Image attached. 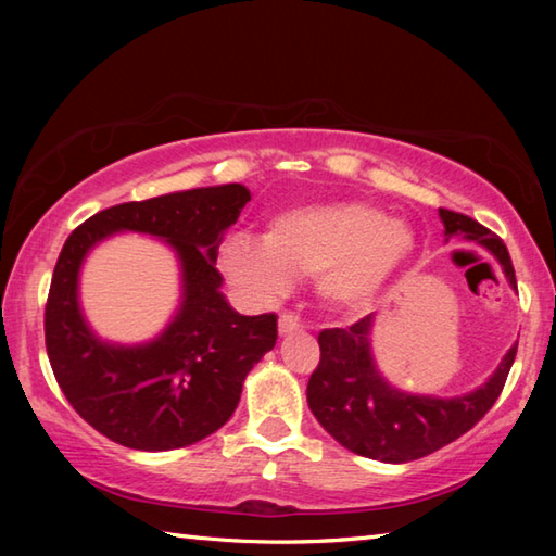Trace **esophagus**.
<instances>
[{"label": "esophagus", "instance_id": "1", "mask_svg": "<svg viewBox=\"0 0 556 556\" xmlns=\"http://www.w3.org/2000/svg\"><path fill=\"white\" fill-rule=\"evenodd\" d=\"M301 329H303V325L296 315H291V313L279 315V337H289L293 332H301Z\"/></svg>", "mask_w": 556, "mask_h": 556}]
</instances>
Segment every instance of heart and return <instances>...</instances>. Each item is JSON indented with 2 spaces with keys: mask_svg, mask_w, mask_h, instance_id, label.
Masks as SVG:
<instances>
[{
  "mask_svg": "<svg viewBox=\"0 0 556 556\" xmlns=\"http://www.w3.org/2000/svg\"><path fill=\"white\" fill-rule=\"evenodd\" d=\"M413 255L416 231L406 219L363 200H323L271 215L263 241L229 236L222 267L255 301L281 296L291 277H315L329 308L356 313L384 296Z\"/></svg>",
  "mask_w": 556,
  "mask_h": 556,
  "instance_id": "b5f03b06",
  "label": "heart"
}]
</instances>
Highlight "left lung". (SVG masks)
Returning a JSON list of instances; mask_svg holds the SVG:
<instances>
[{"label": "left lung", "mask_w": 556, "mask_h": 556, "mask_svg": "<svg viewBox=\"0 0 556 556\" xmlns=\"http://www.w3.org/2000/svg\"><path fill=\"white\" fill-rule=\"evenodd\" d=\"M440 219L444 224V241L464 239L485 248L516 291L511 257L500 236L452 210H440ZM372 327L375 313L349 329L334 327L320 332L317 341L323 356L311 375L305 396L317 422L341 446L382 464L422 458L473 428L500 399L518 346L516 341L504 353L497 370L473 392L458 396L413 394L389 382L377 368Z\"/></svg>", "instance_id": "left-lung-1"}]
</instances>
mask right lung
<instances>
[{"label":"right lung","mask_w":556,"mask_h":556,"mask_svg":"<svg viewBox=\"0 0 556 556\" xmlns=\"http://www.w3.org/2000/svg\"><path fill=\"white\" fill-rule=\"evenodd\" d=\"M248 200L241 184L176 191L102 210L66 239L45 308L47 356L68 404L112 442L169 452L205 440L275 349L277 315H241L222 293L217 251ZM116 232L160 238L180 263V305L160 336L138 345L102 340L79 305L81 263Z\"/></svg>","instance_id":"add662e5"}]
</instances>
